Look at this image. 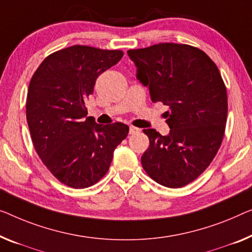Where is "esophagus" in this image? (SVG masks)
Returning a JSON list of instances; mask_svg holds the SVG:
<instances>
[{"instance_id": "1", "label": "esophagus", "mask_w": 252, "mask_h": 252, "mask_svg": "<svg viewBox=\"0 0 252 252\" xmlns=\"http://www.w3.org/2000/svg\"><path fill=\"white\" fill-rule=\"evenodd\" d=\"M139 131H140V129H139V127L131 126H130V130H129V133H130V134H136V133L139 132Z\"/></svg>"}]
</instances>
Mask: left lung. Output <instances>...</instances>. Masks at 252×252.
Wrapping results in <instances>:
<instances>
[{
  "label": "left lung",
  "instance_id": "8db88e82",
  "mask_svg": "<svg viewBox=\"0 0 252 252\" xmlns=\"http://www.w3.org/2000/svg\"><path fill=\"white\" fill-rule=\"evenodd\" d=\"M127 55L153 102L170 107L167 136L144 130L149 147L142 167L164 187L189 185L209 166L224 137L227 94L219 67L205 52L186 44H156Z\"/></svg>",
  "mask_w": 252,
  "mask_h": 252
}]
</instances>
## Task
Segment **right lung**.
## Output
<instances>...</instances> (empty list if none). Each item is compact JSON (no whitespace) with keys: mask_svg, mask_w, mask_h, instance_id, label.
I'll return each mask as SVG.
<instances>
[{"mask_svg":"<svg viewBox=\"0 0 252 252\" xmlns=\"http://www.w3.org/2000/svg\"><path fill=\"white\" fill-rule=\"evenodd\" d=\"M119 50L74 45L48 55L30 80L26 115L37 154L63 185L92 187L107 173L125 123L97 125L86 99L96 79L122 59Z\"/></svg>","mask_w":252,"mask_h":252,"instance_id":"right-lung-1","label":"right lung"}]
</instances>
